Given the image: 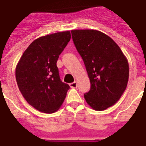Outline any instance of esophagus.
<instances>
[{"mask_svg": "<svg viewBox=\"0 0 146 146\" xmlns=\"http://www.w3.org/2000/svg\"><path fill=\"white\" fill-rule=\"evenodd\" d=\"M70 87H71V88H77L76 81H74V82H72V83L70 84Z\"/></svg>", "mask_w": 146, "mask_h": 146, "instance_id": "34e87169", "label": "esophagus"}]
</instances>
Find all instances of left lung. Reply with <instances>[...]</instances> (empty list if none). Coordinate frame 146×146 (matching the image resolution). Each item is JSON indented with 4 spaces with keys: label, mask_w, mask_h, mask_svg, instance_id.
<instances>
[{
    "label": "left lung",
    "mask_w": 146,
    "mask_h": 146,
    "mask_svg": "<svg viewBox=\"0 0 146 146\" xmlns=\"http://www.w3.org/2000/svg\"><path fill=\"white\" fill-rule=\"evenodd\" d=\"M71 32L91 82L84 99L94 110H104L115 104L126 90L128 61L119 46L104 33L94 30Z\"/></svg>",
    "instance_id": "1"
}]
</instances>
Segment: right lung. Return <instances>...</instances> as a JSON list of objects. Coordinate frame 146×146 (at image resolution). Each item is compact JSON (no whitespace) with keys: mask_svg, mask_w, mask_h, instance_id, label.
<instances>
[{"mask_svg":"<svg viewBox=\"0 0 146 146\" xmlns=\"http://www.w3.org/2000/svg\"><path fill=\"white\" fill-rule=\"evenodd\" d=\"M71 39L69 31L39 37L25 50L16 68V80L27 103L52 113L65 100L68 84L61 81L57 63Z\"/></svg>","mask_w":146,"mask_h":146,"instance_id":"right-lung-1","label":"right lung"}]
</instances>
